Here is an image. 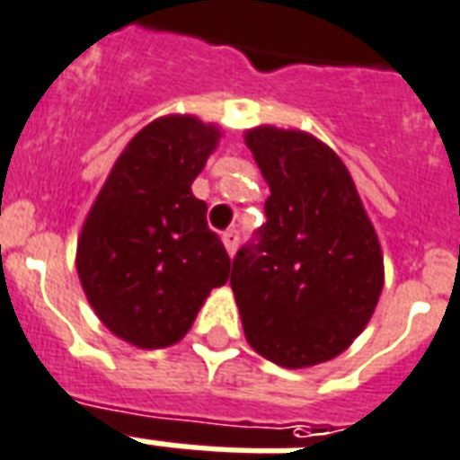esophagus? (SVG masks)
<instances>
[{
	"label": "esophagus",
	"mask_w": 460,
	"mask_h": 460,
	"mask_svg": "<svg viewBox=\"0 0 460 460\" xmlns=\"http://www.w3.org/2000/svg\"><path fill=\"white\" fill-rule=\"evenodd\" d=\"M224 245H226V251H229V255L236 253L238 243H241V231L238 229H229L226 234H224Z\"/></svg>",
	"instance_id": "34e87169"
}]
</instances>
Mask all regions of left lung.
Listing matches in <instances>:
<instances>
[{
  "label": "left lung",
  "instance_id": "left-lung-1",
  "mask_svg": "<svg viewBox=\"0 0 460 460\" xmlns=\"http://www.w3.org/2000/svg\"><path fill=\"white\" fill-rule=\"evenodd\" d=\"M270 185L268 222L231 265L245 338L265 359L301 369L338 357L369 323L384 258L338 154L296 129L245 135Z\"/></svg>",
  "mask_w": 460,
  "mask_h": 460
}]
</instances>
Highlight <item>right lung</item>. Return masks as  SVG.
<instances>
[{
    "label": "right lung",
    "instance_id": "obj_1",
    "mask_svg": "<svg viewBox=\"0 0 460 460\" xmlns=\"http://www.w3.org/2000/svg\"><path fill=\"white\" fill-rule=\"evenodd\" d=\"M219 129L168 115L132 137L91 207L76 245L86 299L129 345L168 347L229 279L231 258L190 185Z\"/></svg>",
    "mask_w": 460,
    "mask_h": 460
}]
</instances>
